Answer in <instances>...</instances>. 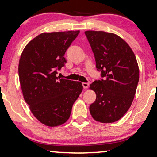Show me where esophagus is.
<instances>
[{
	"label": "esophagus",
	"mask_w": 157,
	"mask_h": 157,
	"mask_svg": "<svg viewBox=\"0 0 157 157\" xmlns=\"http://www.w3.org/2000/svg\"><path fill=\"white\" fill-rule=\"evenodd\" d=\"M82 86L84 89H87L89 86V83L88 82H83L82 83Z\"/></svg>",
	"instance_id": "34e87169"
}]
</instances>
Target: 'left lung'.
<instances>
[{
  "label": "left lung",
  "instance_id": "1",
  "mask_svg": "<svg viewBox=\"0 0 157 157\" xmlns=\"http://www.w3.org/2000/svg\"><path fill=\"white\" fill-rule=\"evenodd\" d=\"M84 33L103 78L90 84L96 98L89 111L97 121L114 122L132 104L139 81L138 62L131 47L117 35L96 31Z\"/></svg>",
  "mask_w": 157,
  "mask_h": 157
}]
</instances>
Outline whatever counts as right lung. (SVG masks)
Instances as JSON below:
<instances>
[{"label": "right lung", "instance_id": "1", "mask_svg": "<svg viewBox=\"0 0 157 157\" xmlns=\"http://www.w3.org/2000/svg\"><path fill=\"white\" fill-rule=\"evenodd\" d=\"M79 31L43 33L25 47L19 59V82L24 98L38 121L47 126L66 122L81 94L80 82L60 79L57 70L66 63L64 54Z\"/></svg>", "mask_w": 157, "mask_h": 157}]
</instances>
